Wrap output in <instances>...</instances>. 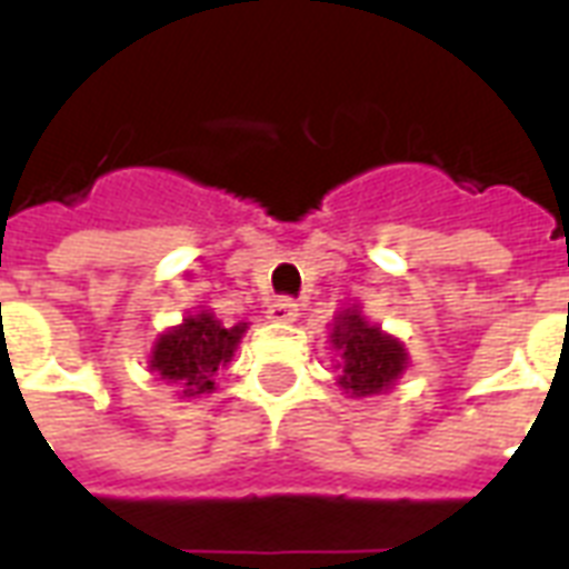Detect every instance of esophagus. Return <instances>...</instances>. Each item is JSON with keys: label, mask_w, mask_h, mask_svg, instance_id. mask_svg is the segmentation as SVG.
<instances>
[{"label": "esophagus", "mask_w": 569, "mask_h": 569, "mask_svg": "<svg viewBox=\"0 0 569 569\" xmlns=\"http://www.w3.org/2000/svg\"><path fill=\"white\" fill-rule=\"evenodd\" d=\"M266 316L271 321H295L298 319V303H295L292 298H277V301L266 310Z\"/></svg>", "instance_id": "obj_1"}]
</instances>
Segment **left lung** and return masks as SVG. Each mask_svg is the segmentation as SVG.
Masks as SVG:
<instances>
[{"label":"left lung","mask_w":569,"mask_h":569,"mask_svg":"<svg viewBox=\"0 0 569 569\" xmlns=\"http://www.w3.org/2000/svg\"><path fill=\"white\" fill-rule=\"evenodd\" d=\"M330 342L339 351V387L351 398L387 392L407 369L405 346L378 325H369L357 310L339 312Z\"/></svg>","instance_id":"8db88e82"}]
</instances>
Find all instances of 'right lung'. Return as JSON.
I'll return each instance as SVG.
<instances>
[{
    "label": "right lung",
    "instance_id": "obj_1",
    "mask_svg": "<svg viewBox=\"0 0 569 569\" xmlns=\"http://www.w3.org/2000/svg\"><path fill=\"white\" fill-rule=\"evenodd\" d=\"M248 321L223 328L209 310L186 316L182 325L156 339L150 355V372L168 383H177L186 398L214 389V375L230 363Z\"/></svg>",
    "mask_w": 569,
    "mask_h": 569
}]
</instances>
